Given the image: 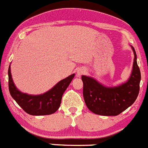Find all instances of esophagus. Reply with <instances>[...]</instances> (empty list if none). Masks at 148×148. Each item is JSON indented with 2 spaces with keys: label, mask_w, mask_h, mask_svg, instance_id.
Segmentation results:
<instances>
[{
  "label": "esophagus",
  "mask_w": 148,
  "mask_h": 148,
  "mask_svg": "<svg viewBox=\"0 0 148 148\" xmlns=\"http://www.w3.org/2000/svg\"><path fill=\"white\" fill-rule=\"evenodd\" d=\"M86 73V70H85V68H80L77 69V77H80V76H81L82 75H83Z\"/></svg>",
  "instance_id": "34e87169"
}]
</instances>
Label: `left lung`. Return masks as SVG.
I'll list each match as a JSON object with an SVG mask.
<instances>
[{
  "mask_svg": "<svg viewBox=\"0 0 148 148\" xmlns=\"http://www.w3.org/2000/svg\"><path fill=\"white\" fill-rule=\"evenodd\" d=\"M134 62L130 78L116 87H106L93 77L82 75L83 98L90 111L102 116H116L130 107L137 99L141 80L134 47Z\"/></svg>",
  "mask_w": 148,
  "mask_h": 148,
  "instance_id": "8db88e82",
  "label": "left lung"
}]
</instances>
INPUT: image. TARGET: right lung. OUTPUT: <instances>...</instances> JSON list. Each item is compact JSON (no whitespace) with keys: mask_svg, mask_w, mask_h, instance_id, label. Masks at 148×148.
I'll return each mask as SVG.
<instances>
[{"mask_svg":"<svg viewBox=\"0 0 148 148\" xmlns=\"http://www.w3.org/2000/svg\"><path fill=\"white\" fill-rule=\"evenodd\" d=\"M8 88L10 94L24 112L30 115L40 116L55 113L61 103L62 95L73 79L75 74L60 80L52 88L41 95H29L18 90L13 82L11 67L8 68Z\"/></svg>","mask_w":148,"mask_h":148,"instance_id":"add662e5","label":"right lung"}]
</instances>
